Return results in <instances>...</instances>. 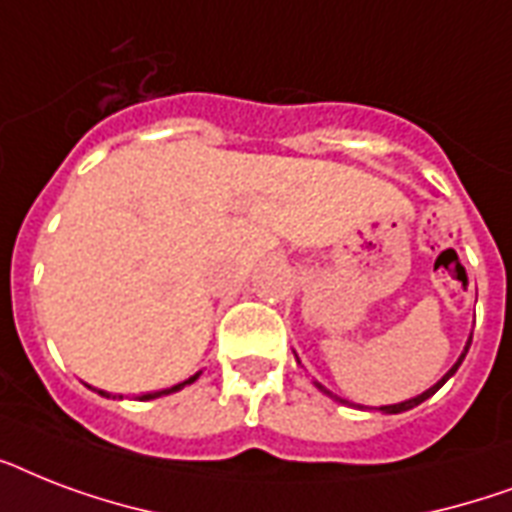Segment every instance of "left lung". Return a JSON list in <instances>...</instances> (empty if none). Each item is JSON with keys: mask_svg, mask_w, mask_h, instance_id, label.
Returning a JSON list of instances; mask_svg holds the SVG:
<instances>
[{"mask_svg": "<svg viewBox=\"0 0 512 512\" xmlns=\"http://www.w3.org/2000/svg\"><path fill=\"white\" fill-rule=\"evenodd\" d=\"M470 340H473V337H470ZM470 340H468V348H470ZM468 348H465V353H468ZM465 353H462V356H460V361H457V364H454L452 369H449V372H446V377H444V380H441V382H436V385H433V388H430V390H425V393H422V396H417V398H409V401H404V404L380 406L382 412H388V414H398V412H406V409H414V406H417V404H422V401H425V398H430V396H433V393H436V390L441 388V385H444V382L449 380V377H452L454 372H457V366L462 364V358H465ZM319 388H321V385H319ZM321 390H324V388H321Z\"/></svg>", "mask_w": 512, "mask_h": 512, "instance_id": "left-lung-1", "label": "left lung"}]
</instances>
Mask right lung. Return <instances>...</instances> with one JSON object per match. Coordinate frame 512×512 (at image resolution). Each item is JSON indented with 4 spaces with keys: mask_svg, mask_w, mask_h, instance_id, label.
I'll return each instance as SVG.
<instances>
[{
    "mask_svg": "<svg viewBox=\"0 0 512 512\" xmlns=\"http://www.w3.org/2000/svg\"><path fill=\"white\" fill-rule=\"evenodd\" d=\"M196 377H199V374H193V377H188V380L185 382H177V385H172V388H167V390H156V393H146V396H140V401H151V398H159V396H167V393H175V390H180V388H185V385H191L193 380H196ZM100 396H108V393H103V390H98Z\"/></svg>",
    "mask_w": 512,
    "mask_h": 512,
    "instance_id": "add662e5",
    "label": "right lung"
}]
</instances>
